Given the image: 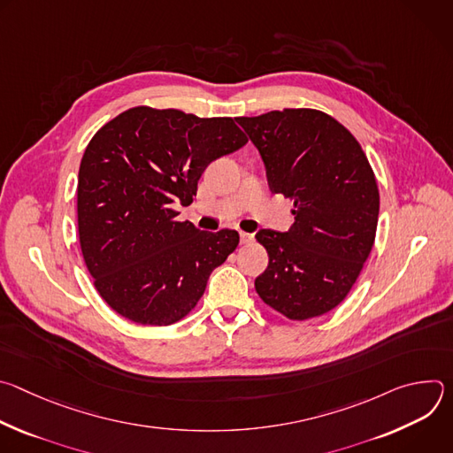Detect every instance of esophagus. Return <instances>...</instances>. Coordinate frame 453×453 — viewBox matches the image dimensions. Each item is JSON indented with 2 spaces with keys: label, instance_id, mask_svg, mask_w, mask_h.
<instances>
[{
  "label": "esophagus",
  "instance_id": "34e87169",
  "mask_svg": "<svg viewBox=\"0 0 453 453\" xmlns=\"http://www.w3.org/2000/svg\"><path fill=\"white\" fill-rule=\"evenodd\" d=\"M240 240H242V243H250L252 240H254V234H250V233H240Z\"/></svg>",
  "mask_w": 453,
  "mask_h": 453
}]
</instances>
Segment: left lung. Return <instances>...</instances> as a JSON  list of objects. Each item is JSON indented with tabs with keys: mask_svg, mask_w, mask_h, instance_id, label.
Segmentation results:
<instances>
[{
	"mask_svg": "<svg viewBox=\"0 0 453 453\" xmlns=\"http://www.w3.org/2000/svg\"><path fill=\"white\" fill-rule=\"evenodd\" d=\"M274 193L294 201L287 233H256L269 267L254 281L265 304L290 320L328 313L349 294L374 243L380 193L355 136L317 109L240 116Z\"/></svg>",
	"mask_w": 453,
	"mask_h": 453,
	"instance_id": "left-lung-1",
	"label": "left lung"
}]
</instances>
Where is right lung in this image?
<instances>
[{"mask_svg":"<svg viewBox=\"0 0 453 453\" xmlns=\"http://www.w3.org/2000/svg\"><path fill=\"white\" fill-rule=\"evenodd\" d=\"M245 143L233 118L149 105L98 128L79 170V240L95 288L116 313L168 326L197 306L240 234L179 222L173 204H191L208 165Z\"/></svg>","mask_w":453,"mask_h":453,"instance_id":"right-lung-1","label":"right lung"}]
</instances>
